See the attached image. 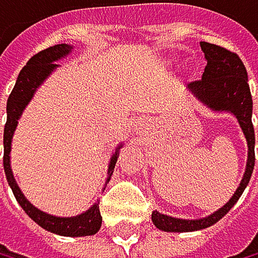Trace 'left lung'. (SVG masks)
I'll return each mask as SVG.
<instances>
[{"instance_id": "left-lung-1", "label": "left lung", "mask_w": 258, "mask_h": 258, "mask_svg": "<svg viewBox=\"0 0 258 258\" xmlns=\"http://www.w3.org/2000/svg\"><path fill=\"white\" fill-rule=\"evenodd\" d=\"M200 48L205 53L207 66L200 81L189 84V89L194 95L204 103L215 109V111H231L237 121L247 140V165L245 173L239 184V187L231 197L229 202L220 208L218 212L212 213L210 217L200 220H179L171 218L158 212L152 213V221L155 226L163 231H173V233H187L197 231L215 225L233 208V205L239 200L245 185L249 184L250 176L255 165V134L252 126V95L247 84V71L244 62L236 53L226 50L220 45L200 41Z\"/></svg>"}]
</instances>
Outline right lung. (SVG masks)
Segmentation results:
<instances>
[{"instance_id": "right-lung-1", "label": "right lung", "mask_w": 258, "mask_h": 258, "mask_svg": "<svg viewBox=\"0 0 258 258\" xmlns=\"http://www.w3.org/2000/svg\"><path fill=\"white\" fill-rule=\"evenodd\" d=\"M71 50H73V46L66 43L54 45V46L46 48V50H41L40 53L33 54L27 61V64L22 68L21 73H19L16 85L13 92H11V95L8 98V105H6L8 119L5 126V139H3V144H5L3 166H5L6 179L11 185V189H13V194L19 202V205H21L24 208V212L27 213L33 221L38 223L41 228L46 231H51V233L61 234V236H92V234H95L101 226V215H100L98 204L89 208L85 213L77 215V217H71V218H58V217H51V215H48L45 212H40L38 208L33 207L29 200L24 197L21 189H19V185L16 184L13 171H11V163H9L11 140H13V134L16 131L17 121L21 118L25 105L30 101L33 93L38 89V85L51 74V71L54 68H58V64L54 61L64 58L66 54H69ZM118 150L119 149H116V153L113 155L111 161H109V168H108L109 177L113 174L116 160H118V155H119ZM109 177H108V181H109Z\"/></svg>"}]
</instances>
